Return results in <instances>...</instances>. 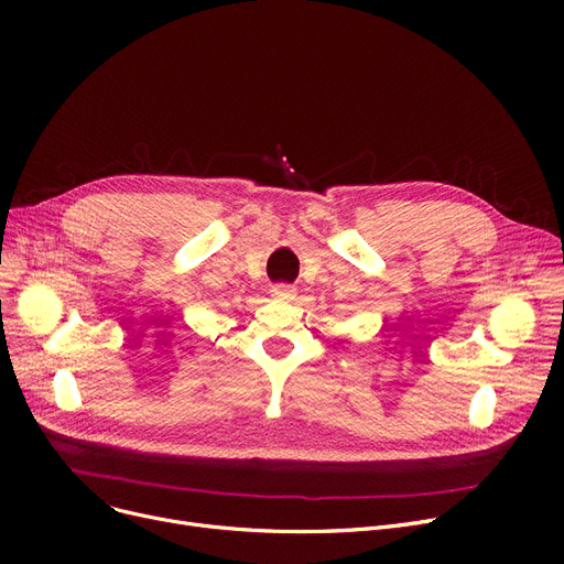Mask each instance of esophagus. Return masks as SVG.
Instances as JSON below:
<instances>
[{
  "label": "esophagus",
  "mask_w": 564,
  "mask_h": 564,
  "mask_svg": "<svg viewBox=\"0 0 564 564\" xmlns=\"http://www.w3.org/2000/svg\"><path fill=\"white\" fill-rule=\"evenodd\" d=\"M294 294H297V290L288 283L272 285V297H276V300H294Z\"/></svg>",
  "instance_id": "esophagus-1"
}]
</instances>
